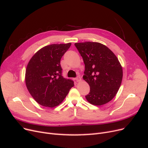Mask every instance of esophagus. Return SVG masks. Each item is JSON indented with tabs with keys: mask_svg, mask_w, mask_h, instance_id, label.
I'll return each mask as SVG.
<instances>
[{
	"mask_svg": "<svg viewBox=\"0 0 148 148\" xmlns=\"http://www.w3.org/2000/svg\"><path fill=\"white\" fill-rule=\"evenodd\" d=\"M75 79H76V81H77L78 83L80 82H82V78H81V77H79V76H78V77H77V78H76Z\"/></svg>",
	"mask_w": 148,
	"mask_h": 148,
	"instance_id": "esophagus-1",
	"label": "esophagus"
}]
</instances>
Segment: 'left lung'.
<instances>
[{
	"instance_id": "1",
	"label": "left lung",
	"mask_w": 148,
	"mask_h": 148,
	"mask_svg": "<svg viewBox=\"0 0 148 148\" xmlns=\"http://www.w3.org/2000/svg\"><path fill=\"white\" fill-rule=\"evenodd\" d=\"M75 46L85 65L83 78L90 86L86 100L95 106L107 104L117 95L122 81L123 70L117 57L99 42H77Z\"/></svg>"
}]
</instances>
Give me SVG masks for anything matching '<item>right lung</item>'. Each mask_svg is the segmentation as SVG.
Wrapping results in <instances>:
<instances>
[{"label": "right lung", "mask_w": 148, "mask_h": 148, "mask_svg": "<svg viewBox=\"0 0 148 148\" xmlns=\"http://www.w3.org/2000/svg\"><path fill=\"white\" fill-rule=\"evenodd\" d=\"M71 43L53 44L41 48L28 62L25 82L30 95L40 105L53 107L68 95L74 82L62 75L60 60Z\"/></svg>", "instance_id": "1"}]
</instances>
